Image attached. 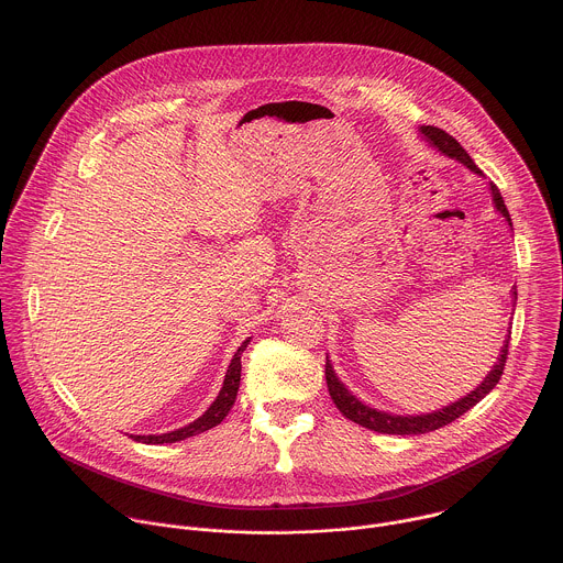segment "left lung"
<instances>
[{
    "mask_svg": "<svg viewBox=\"0 0 563 563\" xmlns=\"http://www.w3.org/2000/svg\"><path fill=\"white\" fill-rule=\"evenodd\" d=\"M423 135L439 148L443 151L445 155L463 162L467 168H472L474 173H481L483 170L474 164V159L470 157V153L461 146V142L456 137H452L448 131L439 129V126H421ZM492 192H494V201H496V208L507 217V221H511V214L505 206V199L498 190L496 184H492ZM516 294V291H514ZM518 296V294H516ZM509 340H511V333L507 335V344L503 346V355L498 357V364L494 366V371L487 375V379L472 393L467 395L465 399L439 410V412H432V415H421V417H395V415H386V412H377L368 406H364L362 401H357L335 377L331 364L327 362V368H324V375H327V386H329V395L335 404V408L353 423L362 426V428H368V430H375L379 434H426V432H434L452 421H456L459 417H463L467 410H472L476 404H481L494 388L496 384L500 382L503 373H505V366H507V355H509Z\"/></svg>",
    "mask_w": 563,
    "mask_h": 563,
    "instance_id": "1",
    "label": "left lung"
}]
</instances>
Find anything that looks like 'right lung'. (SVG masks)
I'll return each mask as SVG.
<instances>
[{"instance_id":"1","label":"right lung","mask_w":563,"mask_h":563,"mask_svg":"<svg viewBox=\"0 0 563 563\" xmlns=\"http://www.w3.org/2000/svg\"><path fill=\"white\" fill-rule=\"evenodd\" d=\"M247 342H250V340H245V342L239 346V351L234 353V357H232V362H230V368H228V373H225L223 388H221L219 397L214 399V404L206 410V415H201V417H199L197 421H192L190 426H186V428H181V430H175V432H168V434H159V437L148 434V437H131V439L142 441V443H148V445L175 443V441H184V439H188V437L201 434V432H206V430L219 426V423L228 417L230 408L234 406V399H236V393H239V384H241V355H243Z\"/></svg>"}]
</instances>
